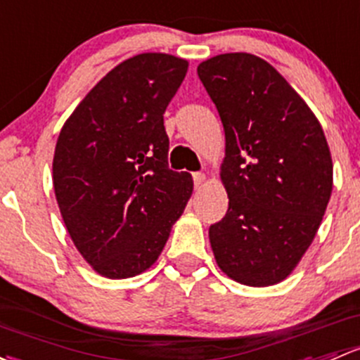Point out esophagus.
Wrapping results in <instances>:
<instances>
[{
    "instance_id": "34e87169",
    "label": "esophagus",
    "mask_w": 360,
    "mask_h": 360,
    "mask_svg": "<svg viewBox=\"0 0 360 360\" xmlns=\"http://www.w3.org/2000/svg\"><path fill=\"white\" fill-rule=\"evenodd\" d=\"M193 181H195V186L200 188L207 181V176L203 172H195L193 174Z\"/></svg>"
}]
</instances>
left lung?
<instances>
[{"label": "left lung", "instance_id": "1", "mask_svg": "<svg viewBox=\"0 0 360 360\" xmlns=\"http://www.w3.org/2000/svg\"><path fill=\"white\" fill-rule=\"evenodd\" d=\"M198 77L226 136L221 181L229 207L209 229L215 262L241 285H278L307 252L330 202L326 136L304 98L260 56H212Z\"/></svg>", "mask_w": 360, "mask_h": 360}]
</instances>
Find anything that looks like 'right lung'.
<instances>
[{
    "label": "right lung",
    "mask_w": 360,
    "mask_h": 360,
    "mask_svg": "<svg viewBox=\"0 0 360 360\" xmlns=\"http://www.w3.org/2000/svg\"><path fill=\"white\" fill-rule=\"evenodd\" d=\"M188 60L141 53L112 69L65 120L53 157V188L82 259L108 279L150 269L193 193L188 172L167 167L164 112Z\"/></svg>",
    "instance_id": "1"
}]
</instances>
